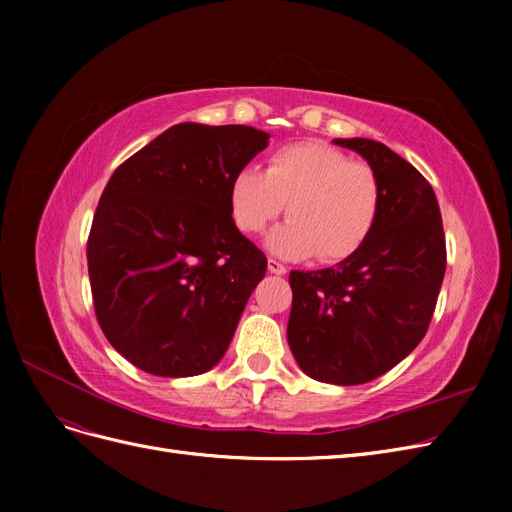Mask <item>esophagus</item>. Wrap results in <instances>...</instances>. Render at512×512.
Returning a JSON list of instances; mask_svg holds the SVG:
<instances>
[{"label":"esophagus","instance_id":"34e87169","mask_svg":"<svg viewBox=\"0 0 512 512\" xmlns=\"http://www.w3.org/2000/svg\"><path fill=\"white\" fill-rule=\"evenodd\" d=\"M267 267H269V271L275 273V275H286V271H288V269L282 265V262H277V260H273V258H269Z\"/></svg>","mask_w":512,"mask_h":512}]
</instances>
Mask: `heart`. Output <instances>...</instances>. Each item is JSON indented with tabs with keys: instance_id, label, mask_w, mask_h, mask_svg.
<instances>
[{
	"instance_id": "1",
	"label": "heart",
	"mask_w": 512,
	"mask_h": 512,
	"mask_svg": "<svg viewBox=\"0 0 512 512\" xmlns=\"http://www.w3.org/2000/svg\"><path fill=\"white\" fill-rule=\"evenodd\" d=\"M230 215L245 235H258L288 205L290 220L267 237L282 258L337 262L367 241L380 211V179L367 162L322 143L275 149L265 173L243 168L230 181Z\"/></svg>"
}]
</instances>
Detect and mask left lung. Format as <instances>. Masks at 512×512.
<instances>
[{
	"instance_id": "left-lung-1",
	"label": "left lung",
	"mask_w": 512,
	"mask_h": 512,
	"mask_svg": "<svg viewBox=\"0 0 512 512\" xmlns=\"http://www.w3.org/2000/svg\"><path fill=\"white\" fill-rule=\"evenodd\" d=\"M380 179V211L367 241L329 269L290 271L288 346L309 378L365 384L418 346L446 271L438 198L395 151L369 138H335Z\"/></svg>"
}]
</instances>
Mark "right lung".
<instances>
[{"label": "right lung", "instance_id": "obj_1", "mask_svg": "<svg viewBox=\"0 0 512 512\" xmlns=\"http://www.w3.org/2000/svg\"><path fill=\"white\" fill-rule=\"evenodd\" d=\"M269 134L177 123L108 179L87 241L96 318L111 346L162 378L220 363L267 258L230 215V181Z\"/></svg>", "mask_w": 512, "mask_h": 512}]
</instances>
